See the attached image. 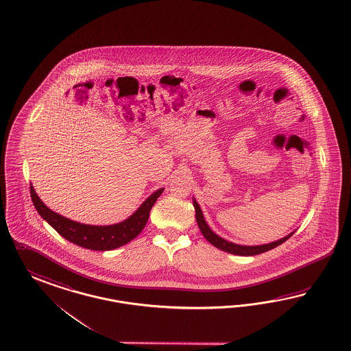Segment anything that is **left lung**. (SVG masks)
Returning a JSON list of instances; mask_svg holds the SVG:
<instances>
[{
    "instance_id": "obj_1",
    "label": "left lung",
    "mask_w": 351,
    "mask_h": 351,
    "mask_svg": "<svg viewBox=\"0 0 351 351\" xmlns=\"http://www.w3.org/2000/svg\"><path fill=\"white\" fill-rule=\"evenodd\" d=\"M193 200L195 215H196V222H197V226L200 228L204 238L206 239L212 245H215V248L221 249V250L227 252V253H231V254H237V256H256V254H260V253H263V252H267L270 249L276 248L278 245L283 244L284 241H287L294 234L293 231V232H291L289 235H287L284 238L279 239L276 241H272V243H269V244H262V245H240V244H235V243L227 241L225 239L218 237L217 234H215L210 230V227L208 226V223L204 219L203 212L200 209V205L197 204L195 199H193Z\"/></svg>"
}]
</instances>
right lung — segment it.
<instances>
[{"label":"right lung","instance_id":"1","mask_svg":"<svg viewBox=\"0 0 351 351\" xmlns=\"http://www.w3.org/2000/svg\"><path fill=\"white\" fill-rule=\"evenodd\" d=\"M29 189L32 203L37 213L41 215L59 235L67 239L68 241L91 250H112L123 247L136 238L146 226L154 204L156 203L158 196L164 191V189H158V191L148 196L136 212L123 222L108 226H94L75 222L69 218L53 212L41 202L32 184Z\"/></svg>","mask_w":351,"mask_h":351}]
</instances>
